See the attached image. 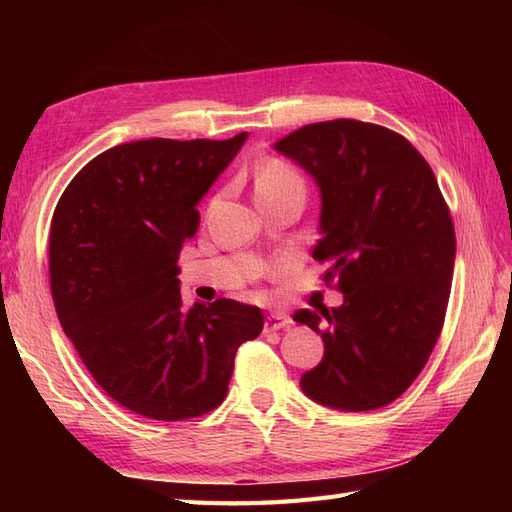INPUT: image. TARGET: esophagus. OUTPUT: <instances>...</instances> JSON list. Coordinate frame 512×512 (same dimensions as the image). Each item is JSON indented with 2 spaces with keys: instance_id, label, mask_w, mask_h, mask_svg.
Masks as SVG:
<instances>
[{
  "instance_id": "obj_1",
  "label": "esophagus",
  "mask_w": 512,
  "mask_h": 512,
  "mask_svg": "<svg viewBox=\"0 0 512 512\" xmlns=\"http://www.w3.org/2000/svg\"><path fill=\"white\" fill-rule=\"evenodd\" d=\"M290 323H292V319L288 317V314H284V312H273V314H268V317H266L264 330H266V332L286 330V328H290Z\"/></svg>"
}]
</instances>
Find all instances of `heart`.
<instances>
[{
	"instance_id": "1",
	"label": "heart",
	"mask_w": 512,
	"mask_h": 512,
	"mask_svg": "<svg viewBox=\"0 0 512 512\" xmlns=\"http://www.w3.org/2000/svg\"><path fill=\"white\" fill-rule=\"evenodd\" d=\"M286 189H303L299 173L281 160H268L262 169L257 171L255 195H268Z\"/></svg>"
}]
</instances>
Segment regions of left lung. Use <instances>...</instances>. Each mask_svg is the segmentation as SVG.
Masks as SVG:
<instances>
[{
  "label": "left lung",
  "instance_id": "obj_1",
  "mask_svg": "<svg viewBox=\"0 0 512 512\" xmlns=\"http://www.w3.org/2000/svg\"><path fill=\"white\" fill-rule=\"evenodd\" d=\"M321 193L312 257L339 273L343 303L299 310L323 339L303 394L341 411H372L405 394L436 345L447 314L455 231L438 180L407 138L339 118L275 143Z\"/></svg>",
  "mask_w": 512,
  "mask_h": 512
}]
</instances>
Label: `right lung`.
<instances>
[{
  "label": "right lung",
  "instance_id": "add662e5",
  "mask_svg": "<svg viewBox=\"0 0 512 512\" xmlns=\"http://www.w3.org/2000/svg\"><path fill=\"white\" fill-rule=\"evenodd\" d=\"M248 134L116 145L68 184L50 226L61 328L96 383L151 420H187L226 398L237 347L264 328L233 299L182 306L178 257L198 204Z\"/></svg>",
  "mask_w": 512,
  "mask_h": 512
}]
</instances>
